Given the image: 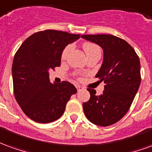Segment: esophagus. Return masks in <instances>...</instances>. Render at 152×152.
<instances>
[{"mask_svg": "<svg viewBox=\"0 0 152 152\" xmlns=\"http://www.w3.org/2000/svg\"><path fill=\"white\" fill-rule=\"evenodd\" d=\"M75 87H76V88H77V91H79V90H81V89H82V88H83V87H81L80 85H77H77H76V86H75Z\"/></svg>", "mask_w": 152, "mask_h": 152, "instance_id": "34e87169", "label": "esophagus"}]
</instances>
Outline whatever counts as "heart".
<instances>
[{"instance_id":"heart-1","label":"heart","mask_w":152,"mask_h":152,"mask_svg":"<svg viewBox=\"0 0 152 152\" xmlns=\"http://www.w3.org/2000/svg\"><path fill=\"white\" fill-rule=\"evenodd\" d=\"M71 45H68L64 48V50L61 53V58L62 61L67 58L69 51L71 50ZM83 48L84 51H85V53H86L87 56L90 55L91 53H92L93 52H95V51L100 50L98 45H96V44H93V43H91V42H84L83 44Z\"/></svg>"}]
</instances>
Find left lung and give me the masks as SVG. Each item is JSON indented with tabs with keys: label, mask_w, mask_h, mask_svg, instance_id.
I'll return each instance as SVG.
<instances>
[{
	"label": "left lung",
	"mask_w": 152,
	"mask_h": 152,
	"mask_svg": "<svg viewBox=\"0 0 152 152\" xmlns=\"http://www.w3.org/2000/svg\"><path fill=\"white\" fill-rule=\"evenodd\" d=\"M104 50V61L96 77L105 83L101 95L87 88L91 98L83 104L88 120L99 126L113 125L132 104L141 83L140 61L126 40L112 35H83Z\"/></svg>",
	"instance_id": "8db88e82"
}]
</instances>
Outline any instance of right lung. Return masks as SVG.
Here are the masks:
<instances>
[{
	"instance_id": "1",
	"label": "right lung",
	"mask_w": 152,
	"mask_h": 152,
	"mask_svg": "<svg viewBox=\"0 0 152 152\" xmlns=\"http://www.w3.org/2000/svg\"><path fill=\"white\" fill-rule=\"evenodd\" d=\"M79 38L80 35L61 31H42L29 36L15 53L12 66L14 97L34 121L49 123L59 119L77 92L66 81L51 83L48 74L61 65L65 46Z\"/></svg>"
}]
</instances>
